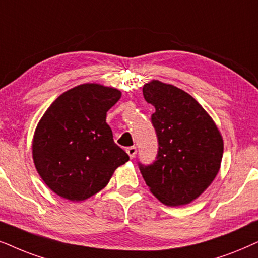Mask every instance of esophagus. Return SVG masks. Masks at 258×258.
<instances>
[{"label":"esophagus","instance_id":"34e87169","mask_svg":"<svg viewBox=\"0 0 258 258\" xmlns=\"http://www.w3.org/2000/svg\"><path fill=\"white\" fill-rule=\"evenodd\" d=\"M126 152H127V154H128V156H130V158H131V159H133V158H135L136 154H137V147H136V146L127 147Z\"/></svg>","mask_w":258,"mask_h":258}]
</instances>
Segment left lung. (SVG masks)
<instances>
[{"instance_id": "left-lung-1", "label": "left lung", "mask_w": 258, "mask_h": 258, "mask_svg": "<svg viewBox=\"0 0 258 258\" xmlns=\"http://www.w3.org/2000/svg\"><path fill=\"white\" fill-rule=\"evenodd\" d=\"M143 94L156 108L151 122L158 153L153 163L138 161L140 172L161 203H190L217 176L223 156L221 133L205 109L172 85L152 81L144 86Z\"/></svg>"}]
</instances>
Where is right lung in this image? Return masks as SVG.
<instances>
[{"label":"right lung","instance_id":"1","mask_svg":"<svg viewBox=\"0 0 258 258\" xmlns=\"http://www.w3.org/2000/svg\"><path fill=\"white\" fill-rule=\"evenodd\" d=\"M121 93L85 84L64 92L49 106L33 139L37 172L55 194L85 201L108 184L113 172L130 159L113 140L106 114Z\"/></svg>","mask_w":258,"mask_h":258}]
</instances>
